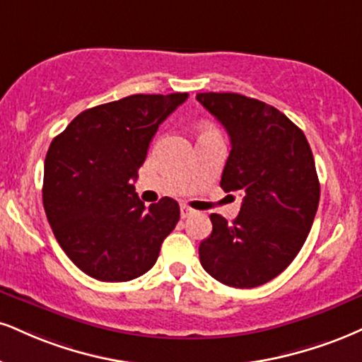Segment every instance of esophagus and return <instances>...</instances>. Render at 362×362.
I'll return each mask as SVG.
<instances>
[{
	"mask_svg": "<svg viewBox=\"0 0 362 362\" xmlns=\"http://www.w3.org/2000/svg\"><path fill=\"white\" fill-rule=\"evenodd\" d=\"M197 214V211H194L192 207H189V206H182L180 207V216H182V219H189V217H192V216H195Z\"/></svg>",
	"mask_w": 362,
	"mask_h": 362,
	"instance_id": "esophagus-1",
	"label": "esophagus"
}]
</instances>
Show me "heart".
<instances>
[{"label": "heart", "mask_w": 362, "mask_h": 362, "mask_svg": "<svg viewBox=\"0 0 362 362\" xmlns=\"http://www.w3.org/2000/svg\"><path fill=\"white\" fill-rule=\"evenodd\" d=\"M209 129H211V128H206V129H202V132H209Z\"/></svg>", "instance_id": "heart-1"}]
</instances>
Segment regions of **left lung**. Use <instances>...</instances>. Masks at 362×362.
<instances>
[{"label": "left lung", "instance_id": "1", "mask_svg": "<svg viewBox=\"0 0 362 362\" xmlns=\"http://www.w3.org/2000/svg\"><path fill=\"white\" fill-rule=\"evenodd\" d=\"M197 101L230 138L221 187L243 195L233 223L211 214L212 233L199 246L204 269L234 288L276 278L310 233L320 199L305 134L283 112L234 93H200Z\"/></svg>", "mask_w": 362, "mask_h": 362}]
</instances>
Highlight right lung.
Here are the masks:
<instances>
[{
	"instance_id": "add662e5",
	"label": "right lung",
	"mask_w": 362,
	"mask_h": 362,
	"mask_svg": "<svg viewBox=\"0 0 362 362\" xmlns=\"http://www.w3.org/2000/svg\"><path fill=\"white\" fill-rule=\"evenodd\" d=\"M187 98L134 94L101 104L74 117L50 143L43 207L60 247L86 275L129 281L156 263L180 207L170 197L145 207L133 180L158 126Z\"/></svg>"
}]
</instances>
